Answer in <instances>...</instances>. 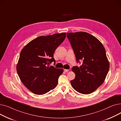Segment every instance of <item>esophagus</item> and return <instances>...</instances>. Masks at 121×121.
Returning <instances> with one entry per match:
<instances>
[{
	"label": "esophagus",
	"instance_id": "obj_1",
	"mask_svg": "<svg viewBox=\"0 0 121 121\" xmlns=\"http://www.w3.org/2000/svg\"><path fill=\"white\" fill-rule=\"evenodd\" d=\"M64 72H65L67 73V72H69V69H64Z\"/></svg>",
	"mask_w": 121,
	"mask_h": 121
}]
</instances>
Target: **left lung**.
I'll list each match as a JSON object with an SVG mask.
<instances>
[{"mask_svg": "<svg viewBox=\"0 0 121 121\" xmlns=\"http://www.w3.org/2000/svg\"><path fill=\"white\" fill-rule=\"evenodd\" d=\"M67 37L77 63L83 61L80 67H73L75 77L71 85L81 94H91L103 83L109 71L105 48L97 38L85 32L68 33Z\"/></svg>", "mask_w": 121, "mask_h": 121, "instance_id": "left-lung-1", "label": "left lung"}]
</instances>
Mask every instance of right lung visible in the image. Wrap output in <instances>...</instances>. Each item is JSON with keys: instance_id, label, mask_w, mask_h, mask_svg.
<instances>
[{"instance_id": "add662e5", "label": "right lung", "mask_w": 121, "mask_h": 121, "mask_svg": "<svg viewBox=\"0 0 121 121\" xmlns=\"http://www.w3.org/2000/svg\"><path fill=\"white\" fill-rule=\"evenodd\" d=\"M66 33L40 36L28 43L22 50L17 71L28 90L36 95H43L57 85L63 69L49 66L55 60V49L66 38Z\"/></svg>"}]
</instances>
